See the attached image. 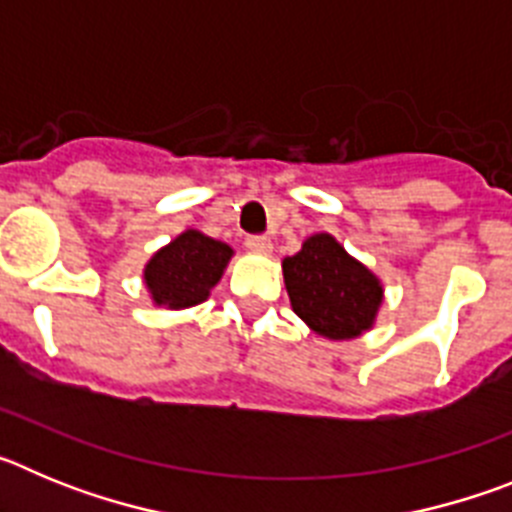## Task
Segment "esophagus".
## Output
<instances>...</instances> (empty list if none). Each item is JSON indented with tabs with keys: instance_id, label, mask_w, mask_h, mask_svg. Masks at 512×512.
<instances>
[{
	"instance_id": "obj_1",
	"label": "esophagus",
	"mask_w": 512,
	"mask_h": 512,
	"mask_svg": "<svg viewBox=\"0 0 512 512\" xmlns=\"http://www.w3.org/2000/svg\"><path fill=\"white\" fill-rule=\"evenodd\" d=\"M246 246L256 253H269L271 251V241L266 235H248Z\"/></svg>"
}]
</instances>
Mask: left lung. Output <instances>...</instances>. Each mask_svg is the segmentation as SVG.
Here are the masks:
<instances>
[{
  "label": "left lung",
  "mask_w": 512,
  "mask_h": 512,
  "mask_svg": "<svg viewBox=\"0 0 512 512\" xmlns=\"http://www.w3.org/2000/svg\"><path fill=\"white\" fill-rule=\"evenodd\" d=\"M282 271L292 310L318 336L348 341L377 320L382 284L333 235H310L295 256L282 261Z\"/></svg>",
  "instance_id": "1"
}]
</instances>
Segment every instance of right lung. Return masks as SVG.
<instances>
[{"label": "right lung", "instance_id": "right-lung-1", "mask_svg": "<svg viewBox=\"0 0 512 512\" xmlns=\"http://www.w3.org/2000/svg\"><path fill=\"white\" fill-rule=\"evenodd\" d=\"M233 248L200 230H184L169 246L158 248L143 269V279L156 305L184 310L205 302L220 282Z\"/></svg>", "mask_w": 512, "mask_h": 512}]
</instances>
